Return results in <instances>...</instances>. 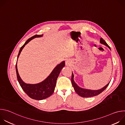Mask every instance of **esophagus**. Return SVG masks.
I'll use <instances>...</instances> for the list:
<instances>
[{
	"mask_svg": "<svg viewBox=\"0 0 125 125\" xmlns=\"http://www.w3.org/2000/svg\"><path fill=\"white\" fill-rule=\"evenodd\" d=\"M66 64L67 65H68V64H69V62H68V61H66Z\"/></svg>",
	"mask_w": 125,
	"mask_h": 125,
	"instance_id": "34e87169",
	"label": "esophagus"
}]
</instances>
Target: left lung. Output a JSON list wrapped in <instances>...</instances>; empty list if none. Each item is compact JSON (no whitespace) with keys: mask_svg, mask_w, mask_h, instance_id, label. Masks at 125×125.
<instances>
[{"mask_svg":"<svg viewBox=\"0 0 125 125\" xmlns=\"http://www.w3.org/2000/svg\"><path fill=\"white\" fill-rule=\"evenodd\" d=\"M100 42L101 43L107 46L110 49V46L107 44L106 42L102 38L100 40ZM71 82H72V84L73 86L74 87L75 91L77 93V94L78 95H79L80 96H81L83 97H90L94 96H96V95H97L99 94L103 91H104L105 90L106 87L108 86V85H109V84L110 83H109L107 84L104 87L101 88L100 90H95V91L86 90V89H84V88H82L80 87L75 83V82L74 81V75H73V73H72V78H71Z\"/></svg>","mask_w":125,"mask_h":125,"instance_id":"8db88e82","label":"left lung"}]
</instances>
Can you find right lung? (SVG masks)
Returning <instances> with one entry per match:
<instances>
[{
    "label": "right lung",
    "mask_w": 125,
    "mask_h": 125,
    "mask_svg": "<svg viewBox=\"0 0 125 125\" xmlns=\"http://www.w3.org/2000/svg\"><path fill=\"white\" fill-rule=\"evenodd\" d=\"M42 35V34H36L29 39L26 42L25 44L21 47L18 55V58L26 44L32 39L35 38L41 37ZM65 61H63L53 69L49 76H48V77L43 82L37 84H31L26 83L22 80L18 74V72L16 63V70L17 80L23 90L30 97L35 100H42L49 97L54 93L57 79L62 69L65 66Z\"/></svg>",
    "instance_id": "add662e5"
}]
</instances>
